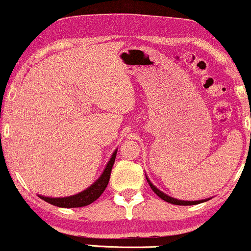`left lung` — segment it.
Listing matches in <instances>:
<instances>
[{"label":"left lung","instance_id":"obj_1","mask_svg":"<svg viewBox=\"0 0 251 251\" xmlns=\"http://www.w3.org/2000/svg\"><path fill=\"white\" fill-rule=\"evenodd\" d=\"M148 182H149V184H150L151 189H152V191L155 192L156 194L158 195V197L161 198L162 200H164V201H167V202H170V203H174V205H182V206H188V205H197V203H200V202H202V201H206V200H199V201H182V200H177V199H174V198H172V197H168V195H167V194H164L163 192L158 191V189H157L156 187L153 186V184L151 183L150 181H149V180H148Z\"/></svg>","mask_w":251,"mask_h":251}]
</instances>
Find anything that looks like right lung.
Returning <instances> with one entry per match:
<instances>
[{
	"instance_id": "add662e5",
	"label": "right lung",
	"mask_w": 251,
	"mask_h": 251,
	"mask_svg": "<svg viewBox=\"0 0 251 251\" xmlns=\"http://www.w3.org/2000/svg\"><path fill=\"white\" fill-rule=\"evenodd\" d=\"M115 157H117V150L113 152V155L109 159V162L107 163L106 169L102 173V175L100 176L98 181L94 184L87 188L85 191L78 193L76 195H71L68 198H48V197H41L39 195L40 199H43L44 201L51 203V205L58 206V207H83V206L89 205V203L94 202L98 198H100V195L102 194L106 189L107 184H108L109 177H111V172L113 164H114Z\"/></svg>"
}]
</instances>
